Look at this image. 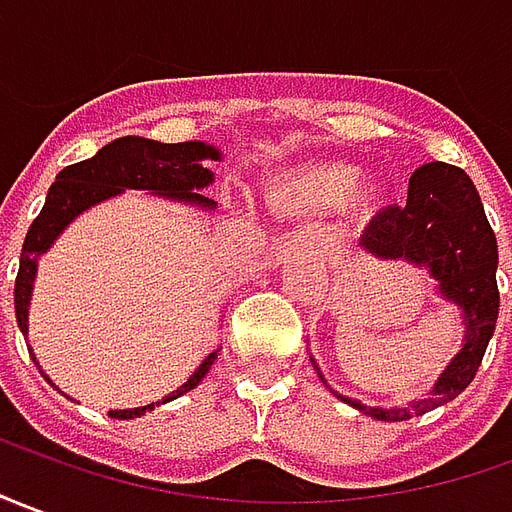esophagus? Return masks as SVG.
I'll use <instances>...</instances> for the list:
<instances>
[{"mask_svg":"<svg viewBox=\"0 0 512 512\" xmlns=\"http://www.w3.org/2000/svg\"><path fill=\"white\" fill-rule=\"evenodd\" d=\"M295 245H298V239H287V242H284V248H295Z\"/></svg>","mask_w":512,"mask_h":512,"instance_id":"34e87169","label":"esophagus"}]
</instances>
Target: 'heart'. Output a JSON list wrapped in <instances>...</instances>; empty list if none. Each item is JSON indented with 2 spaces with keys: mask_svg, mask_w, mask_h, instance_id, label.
Segmentation results:
<instances>
[{
  "mask_svg": "<svg viewBox=\"0 0 512 512\" xmlns=\"http://www.w3.org/2000/svg\"><path fill=\"white\" fill-rule=\"evenodd\" d=\"M357 167L348 164H326V167L301 169L295 175L278 178L267 200L276 211L295 214V217H320L351 197L357 209H368L376 197V183L357 181Z\"/></svg>",
  "mask_w": 512,
  "mask_h": 512,
  "instance_id": "b5f03b06",
  "label": "heart"
}]
</instances>
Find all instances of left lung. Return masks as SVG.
<instances>
[{
	"mask_svg": "<svg viewBox=\"0 0 512 512\" xmlns=\"http://www.w3.org/2000/svg\"><path fill=\"white\" fill-rule=\"evenodd\" d=\"M359 245L382 262L401 259L412 267H424L435 281V295L457 306L463 343L443 368L438 382L404 407H368L357 398L331 390L320 365L309 357L317 376L340 401L387 424L407 421L449 404L477 376L499 317V248L477 186L460 167L443 161L424 164L412 172L407 203L379 211L365 234L359 236Z\"/></svg>",
	"mask_w": 512,
	"mask_h": 512,
	"instance_id": "8db88e82",
	"label": "left lung"
}]
</instances>
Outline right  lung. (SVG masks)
I'll return each instance as SVG.
<instances>
[{
  "instance_id": "add662e5",
  "label": "right lung",
  "mask_w": 512,
  "mask_h": 512,
  "mask_svg": "<svg viewBox=\"0 0 512 512\" xmlns=\"http://www.w3.org/2000/svg\"><path fill=\"white\" fill-rule=\"evenodd\" d=\"M206 161H222V150H217L209 142L164 144L155 142V139H144V136H122V139H114V142L105 144L100 153L91 155L86 161L61 169L55 183L49 186L47 203H44L41 214L30 225L27 239H24V248H21L19 276H16L13 298H16V320H19L24 340H27V331H30V301H33L38 262L55 245V239L83 211L94 209V206H100V203L111 200V197L125 195L128 189L164 197V200L181 203V206H189V209L214 211L217 203L211 197L200 195L203 189H209L211 183H214V172L206 167ZM27 351H30V357L38 365L30 345H27ZM217 351H211L209 357L197 365L195 373L178 390H172L161 401L144 404V407H133V410H111L108 415L116 418V421L142 418L144 412H153L155 407L167 404L172 398H181L183 393L195 390L197 384L203 382V376L211 370V365H214ZM38 370L58 390V384L49 379L41 365H38Z\"/></svg>"
}]
</instances>
